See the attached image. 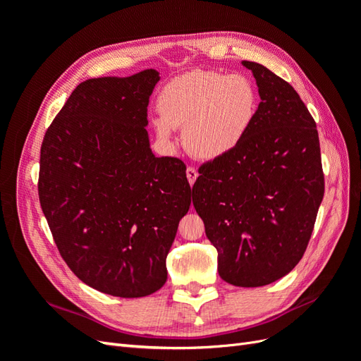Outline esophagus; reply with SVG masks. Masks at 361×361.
<instances>
[{
  "label": "esophagus",
  "mask_w": 361,
  "mask_h": 361,
  "mask_svg": "<svg viewBox=\"0 0 361 361\" xmlns=\"http://www.w3.org/2000/svg\"><path fill=\"white\" fill-rule=\"evenodd\" d=\"M197 176H199V173H197V170H195L194 167H188L187 169V178H188L190 185H194V182H195V179H197Z\"/></svg>",
  "instance_id": "1"
}]
</instances>
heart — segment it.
<instances>
[{"instance_id": "obj_1", "label": "heart", "mask_w": 361, "mask_h": 361, "mask_svg": "<svg viewBox=\"0 0 361 361\" xmlns=\"http://www.w3.org/2000/svg\"><path fill=\"white\" fill-rule=\"evenodd\" d=\"M257 106V90L248 76L192 71L162 87L154 125L159 140L169 145L174 128L183 126V143L191 155L218 159L243 143Z\"/></svg>"}]
</instances>
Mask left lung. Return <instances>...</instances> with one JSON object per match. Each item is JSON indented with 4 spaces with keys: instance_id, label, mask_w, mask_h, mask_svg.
Masks as SVG:
<instances>
[{
    "instance_id": "obj_1",
    "label": "left lung",
    "mask_w": 361,
    "mask_h": 361,
    "mask_svg": "<svg viewBox=\"0 0 361 361\" xmlns=\"http://www.w3.org/2000/svg\"><path fill=\"white\" fill-rule=\"evenodd\" d=\"M260 104L232 154L203 164L192 204L218 253V274L239 288L276 281L310 241L324 197L316 123L293 87L255 61Z\"/></svg>"
}]
</instances>
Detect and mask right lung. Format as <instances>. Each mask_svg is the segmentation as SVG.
Wrapping results in <instances>:
<instances>
[{"label": "right lung", "mask_w": 361, "mask_h": 361, "mask_svg": "<svg viewBox=\"0 0 361 361\" xmlns=\"http://www.w3.org/2000/svg\"><path fill=\"white\" fill-rule=\"evenodd\" d=\"M159 73L81 82L40 149L39 199L61 257L90 288L120 298L157 292L191 204L187 167L152 154L149 97Z\"/></svg>", "instance_id": "right-lung-1"}]
</instances>
